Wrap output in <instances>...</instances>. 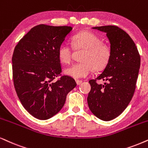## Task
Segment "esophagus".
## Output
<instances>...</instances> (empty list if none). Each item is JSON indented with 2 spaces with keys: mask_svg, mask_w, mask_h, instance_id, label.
Returning a JSON list of instances; mask_svg holds the SVG:
<instances>
[{
  "mask_svg": "<svg viewBox=\"0 0 148 148\" xmlns=\"http://www.w3.org/2000/svg\"><path fill=\"white\" fill-rule=\"evenodd\" d=\"M76 83L78 85H80V84L82 83V80H76Z\"/></svg>",
  "mask_w": 148,
  "mask_h": 148,
  "instance_id": "1",
  "label": "esophagus"
}]
</instances>
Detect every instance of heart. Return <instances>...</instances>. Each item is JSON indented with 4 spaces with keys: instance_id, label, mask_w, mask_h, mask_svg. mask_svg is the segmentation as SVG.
<instances>
[{
    "instance_id": "1",
    "label": "heart",
    "mask_w": 148,
    "mask_h": 148,
    "mask_svg": "<svg viewBox=\"0 0 148 148\" xmlns=\"http://www.w3.org/2000/svg\"><path fill=\"white\" fill-rule=\"evenodd\" d=\"M75 49H83L81 62L76 63L63 71L65 75L75 79L87 77L92 73L93 68L101 70L107 65L111 52L107 45L102 43L100 38L90 31H83L72 37ZM72 48L67 42H63L57 50L59 61L64 64L70 63L72 59Z\"/></svg>"
}]
</instances>
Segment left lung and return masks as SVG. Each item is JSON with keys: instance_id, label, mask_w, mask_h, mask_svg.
I'll list each match as a JSON object with an SVG mask.
<instances>
[{"instance_id": "obj_1", "label": "left lung", "mask_w": 148, "mask_h": 148, "mask_svg": "<svg viewBox=\"0 0 148 148\" xmlns=\"http://www.w3.org/2000/svg\"><path fill=\"white\" fill-rule=\"evenodd\" d=\"M92 29L106 33L111 55L103 72L89 81L91 91L87 103L91 113L98 118L110 121L126 109L133 96L141 58L133 40L120 28L109 25ZM96 79L107 83L98 84Z\"/></svg>"}]
</instances>
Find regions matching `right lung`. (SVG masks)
<instances>
[{
    "label": "right lung",
    "instance_id": "1",
    "mask_svg": "<svg viewBox=\"0 0 148 148\" xmlns=\"http://www.w3.org/2000/svg\"><path fill=\"white\" fill-rule=\"evenodd\" d=\"M72 27L40 24L19 41L12 57L13 79L22 106L35 118L46 120L59 113L75 80L63 76L57 50Z\"/></svg>",
    "mask_w": 148,
    "mask_h": 148
}]
</instances>
